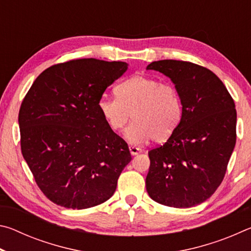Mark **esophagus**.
<instances>
[{"instance_id": "1", "label": "esophagus", "mask_w": 251, "mask_h": 251, "mask_svg": "<svg viewBox=\"0 0 251 251\" xmlns=\"http://www.w3.org/2000/svg\"><path fill=\"white\" fill-rule=\"evenodd\" d=\"M129 151H130V154H131V155H133V156H136V155H138L139 152H141L142 151L139 150V148H137V147L130 146V147H129Z\"/></svg>"}]
</instances>
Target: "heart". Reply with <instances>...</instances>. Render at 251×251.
Here are the masks:
<instances>
[{"label": "heart", "mask_w": 251, "mask_h": 251, "mask_svg": "<svg viewBox=\"0 0 251 251\" xmlns=\"http://www.w3.org/2000/svg\"><path fill=\"white\" fill-rule=\"evenodd\" d=\"M115 94L117 99L101 97L100 113L114 131L121 130L131 115L134 122L124 133L131 145H142L151 138L163 143L181 121V100L171 83L159 82L151 76L135 75L118 84Z\"/></svg>", "instance_id": "b5f03b06"}]
</instances>
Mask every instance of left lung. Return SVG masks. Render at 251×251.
<instances>
[{"mask_svg": "<svg viewBox=\"0 0 251 251\" xmlns=\"http://www.w3.org/2000/svg\"><path fill=\"white\" fill-rule=\"evenodd\" d=\"M147 70L171 78L182 105L175 131L148 151L147 193L165 206H197L216 192L226 174L236 145L235 103L218 76L206 67L163 59Z\"/></svg>", "mask_w": 251, "mask_h": 251, "instance_id": "8db88e82", "label": "left lung"}]
</instances>
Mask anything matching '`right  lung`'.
<instances>
[{"label":"right lung","mask_w":251,"mask_h":251,"mask_svg":"<svg viewBox=\"0 0 251 251\" xmlns=\"http://www.w3.org/2000/svg\"><path fill=\"white\" fill-rule=\"evenodd\" d=\"M125 62L79 58L46 69L21 105V150L37 186L58 206L85 209L113 196L131 160L99 101L127 71Z\"/></svg>","instance_id":"add662e5"}]
</instances>
